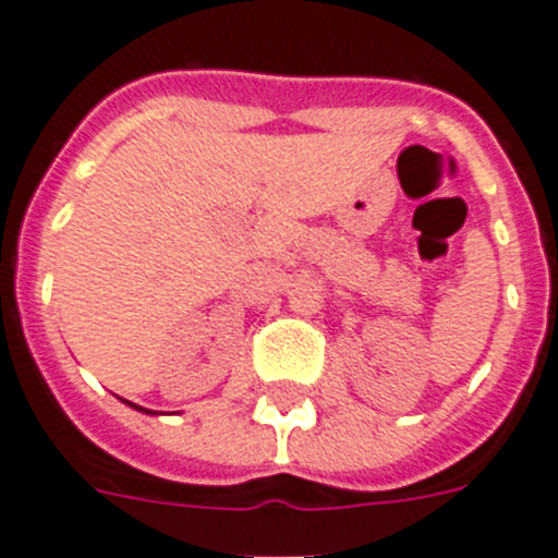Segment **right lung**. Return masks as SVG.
<instances>
[{"label":"right lung","mask_w":558,"mask_h":558,"mask_svg":"<svg viewBox=\"0 0 558 558\" xmlns=\"http://www.w3.org/2000/svg\"><path fill=\"white\" fill-rule=\"evenodd\" d=\"M128 405H133V403H128ZM133 409H138V411H147V414H155V411H149V409H142V405H133Z\"/></svg>","instance_id":"1"}]
</instances>
